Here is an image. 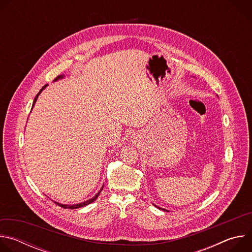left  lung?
<instances>
[{
	"label": "left lung",
	"mask_w": 252,
	"mask_h": 252,
	"mask_svg": "<svg viewBox=\"0 0 252 252\" xmlns=\"http://www.w3.org/2000/svg\"><path fill=\"white\" fill-rule=\"evenodd\" d=\"M163 210H164V209H163Z\"/></svg>",
	"instance_id": "obj_1"
}]
</instances>
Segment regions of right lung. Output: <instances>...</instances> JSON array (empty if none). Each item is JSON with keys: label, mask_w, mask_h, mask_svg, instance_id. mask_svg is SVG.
Instances as JSON below:
<instances>
[{"label": "right lung", "mask_w": 252, "mask_h": 252, "mask_svg": "<svg viewBox=\"0 0 252 252\" xmlns=\"http://www.w3.org/2000/svg\"><path fill=\"white\" fill-rule=\"evenodd\" d=\"M60 78H63V76H59V77H57L55 80L57 81V80H59ZM48 85H45L43 88H42V90L40 91V93L35 95V97H34V99H33V102H32V106H33V104H34V102H35V100H37V98H38V96H39V94H41V92L47 87ZM102 190V189L93 197V198H91V199H89V200H87V201H85V202H82V203H79V204H74V205H66V204H61V203H58V202H55V203H57L58 205H60L61 207H63V208H70V209H75V208H79V207H83V206H85V205H88V204H90V203H92L93 201H94L96 198H97V196H98V194H99V192Z\"/></svg>", "instance_id": "obj_1"}]
</instances>
